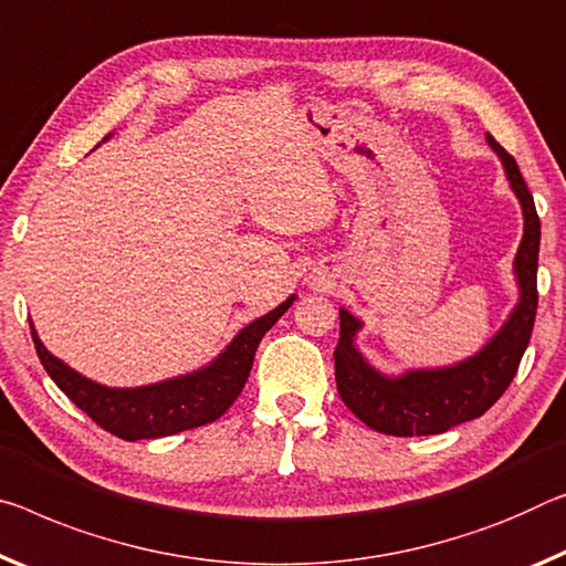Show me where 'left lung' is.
Returning a JSON list of instances; mask_svg holds the SVG:
<instances>
[{
    "instance_id": "1",
    "label": "left lung",
    "mask_w": 566,
    "mask_h": 566,
    "mask_svg": "<svg viewBox=\"0 0 566 566\" xmlns=\"http://www.w3.org/2000/svg\"><path fill=\"white\" fill-rule=\"evenodd\" d=\"M486 138L504 164L509 184L524 211V237L514 259L518 304L491 343L469 360L438 370H410L400 378H388L365 363L355 347V335L363 327L360 319H355L347 310H339V343L335 347L337 392L365 426L380 433L400 438L433 436L483 416L514 380L532 339L536 302H539L536 264H539L542 223L536 217L534 196L526 188L514 156H509L491 136Z\"/></svg>"
}]
</instances>
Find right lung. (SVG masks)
I'll use <instances>...</instances> for the list:
<instances>
[{"mask_svg":"<svg viewBox=\"0 0 566 566\" xmlns=\"http://www.w3.org/2000/svg\"><path fill=\"white\" fill-rule=\"evenodd\" d=\"M292 302L294 294L276 310L247 325L211 365L146 388H105L101 382L83 378L48 353L32 322L30 329L40 363L57 388L107 433L123 441H140V438L181 433L221 418L244 388L262 337L292 307Z\"/></svg>","mask_w":566,"mask_h":566,"instance_id":"right-lung-1","label":"right lung"}]
</instances>
